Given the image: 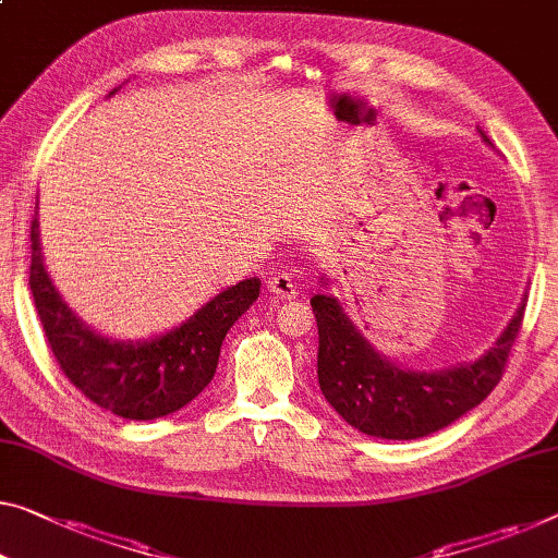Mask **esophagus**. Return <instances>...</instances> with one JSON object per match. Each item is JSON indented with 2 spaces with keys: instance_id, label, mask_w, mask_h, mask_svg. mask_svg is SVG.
Wrapping results in <instances>:
<instances>
[{
  "instance_id": "1",
  "label": "esophagus",
  "mask_w": 558,
  "mask_h": 558,
  "mask_svg": "<svg viewBox=\"0 0 558 558\" xmlns=\"http://www.w3.org/2000/svg\"><path fill=\"white\" fill-rule=\"evenodd\" d=\"M268 290H270V295L282 298V301H290V298L298 295L295 282H293V278L288 276V272H278L276 278H270L268 280Z\"/></svg>"
}]
</instances>
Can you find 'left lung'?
<instances>
[{"label":"left lung","mask_w":558,"mask_h":558,"mask_svg":"<svg viewBox=\"0 0 558 558\" xmlns=\"http://www.w3.org/2000/svg\"><path fill=\"white\" fill-rule=\"evenodd\" d=\"M484 140L488 143L486 135ZM311 305L318 320L323 396L361 434L390 440L436 434L476 409L501 380L526 311L523 301L501 338L481 359L426 373L403 368L380 355L332 295H313Z\"/></svg>","instance_id":"8db88e82"}]
</instances>
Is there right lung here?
<instances>
[{"label":"right lung","mask_w":558,"mask_h":558,"mask_svg":"<svg viewBox=\"0 0 558 558\" xmlns=\"http://www.w3.org/2000/svg\"><path fill=\"white\" fill-rule=\"evenodd\" d=\"M29 288L47 343L70 384L120 418L153 421L180 411L210 384L222 340L232 323L257 301L260 278L222 290L165 336L137 343L112 340L82 323L62 301L41 260L35 215Z\"/></svg>","instance_id":"add662e5"}]
</instances>
